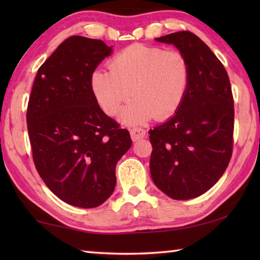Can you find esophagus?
Here are the masks:
<instances>
[{
    "label": "esophagus",
    "instance_id": "esophagus-1",
    "mask_svg": "<svg viewBox=\"0 0 260 260\" xmlns=\"http://www.w3.org/2000/svg\"><path fill=\"white\" fill-rule=\"evenodd\" d=\"M146 136V131L142 128H139V127H135V128L131 129V138L133 141H139L143 139Z\"/></svg>",
    "mask_w": 260,
    "mask_h": 260
}]
</instances>
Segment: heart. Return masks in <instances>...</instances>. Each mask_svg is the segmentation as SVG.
<instances>
[{"mask_svg": "<svg viewBox=\"0 0 260 260\" xmlns=\"http://www.w3.org/2000/svg\"><path fill=\"white\" fill-rule=\"evenodd\" d=\"M190 67L178 50L134 43L117 52L109 61V71L96 70L90 89L100 108L116 116L122 105L120 120L126 125H142L151 118L169 119L186 98Z\"/></svg>", "mask_w": 260, "mask_h": 260, "instance_id": "b5f03b06", "label": "heart"}]
</instances>
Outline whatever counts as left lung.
Wrapping results in <instances>:
<instances>
[{"label":"left lung","instance_id":"1","mask_svg":"<svg viewBox=\"0 0 260 260\" xmlns=\"http://www.w3.org/2000/svg\"><path fill=\"white\" fill-rule=\"evenodd\" d=\"M156 41L173 45L186 56L190 79L177 113L149 131L151 178L171 199H195L214 186L230 164L234 133L230 78L212 50L189 30Z\"/></svg>","mask_w":260,"mask_h":260}]
</instances>
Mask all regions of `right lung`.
I'll return each instance as SVG.
<instances>
[{
  "instance_id": "obj_1",
  "label": "right lung",
  "mask_w": 260,
  "mask_h": 260,
  "mask_svg": "<svg viewBox=\"0 0 260 260\" xmlns=\"http://www.w3.org/2000/svg\"><path fill=\"white\" fill-rule=\"evenodd\" d=\"M112 47L73 35L38 70L27 129L33 160L47 187L65 203L91 209L116 187V165L132 146L129 132L107 116L90 77Z\"/></svg>"
}]
</instances>
